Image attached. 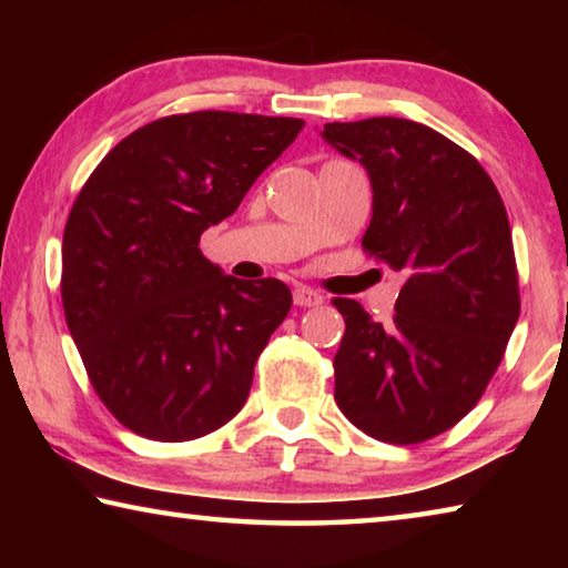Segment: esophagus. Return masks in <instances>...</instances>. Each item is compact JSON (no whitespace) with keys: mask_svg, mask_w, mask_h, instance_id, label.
I'll return each instance as SVG.
<instances>
[{"mask_svg":"<svg viewBox=\"0 0 568 568\" xmlns=\"http://www.w3.org/2000/svg\"><path fill=\"white\" fill-rule=\"evenodd\" d=\"M293 301H295V305H301V307H313V305L323 303V295L318 291H313V287H307V285H297L293 291Z\"/></svg>","mask_w":568,"mask_h":568,"instance_id":"obj_1","label":"esophagus"}]
</instances>
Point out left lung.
<instances>
[{"label":"left lung","mask_w":568,"mask_h":568,"mask_svg":"<svg viewBox=\"0 0 568 568\" xmlns=\"http://www.w3.org/2000/svg\"><path fill=\"white\" fill-rule=\"evenodd\" d=\"M321 138L368 172L363 250L403 275L386 325L358 301H333L345 318L335 403L363 434L420 444L476 406L516 328L521 303L504 200L474 155L420 122H328Z\"/></svg>","instance_id":"1"}]
</instances>
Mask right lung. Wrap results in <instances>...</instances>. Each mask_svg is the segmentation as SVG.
<instances>
[{"label":"right lung","mask_w":568,"mask_h":568,"mask_svg":"<svg viewBox=\"0 0 568 568\" xmlns=\"http://www.w3.org/2000/svg\"><path fill=\"white\" fill-rule=\"evenodd\" d=\"M303 124L170 114L114 145L77 195L62 237L67 328L98 396L138 436L192 440L245 406L293 295L275 277L225 275L197 243Z\"/></svg>","instance_id":"add662e5"}]
</instances>
